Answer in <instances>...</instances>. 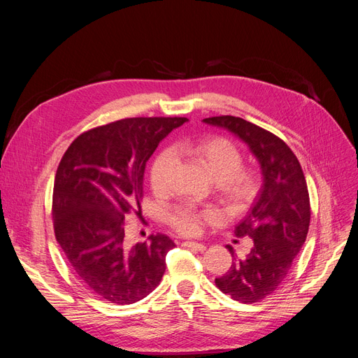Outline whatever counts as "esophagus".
I'll list each match as a JSON object with an SVG mask.
<instances>
[{
    "label": "esophagus",
    "instance_id": "esophagus-1",
    "mask_svg": "<svg viewBox=\"0 0 358 358\" xmlns=\"http://www.w3.org/2000/svg\"><path fill=\"white\" fill-rule=\"evenodd\" d=\"M184 247H189V248H192V250H194V251H197V252H203V251H206V245L204 243H200V242H193V241H185L184 243H182Z\"/></svg>",
    "mask_w": 358,
    "mask_h": 358
}]
</instances>
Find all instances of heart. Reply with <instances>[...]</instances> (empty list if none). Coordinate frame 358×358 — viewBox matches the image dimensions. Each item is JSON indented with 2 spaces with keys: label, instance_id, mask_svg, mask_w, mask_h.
<instances>
[{
  "label": "heart",
  "instance_id": "heart-1",
  "mask_svg": "<svg viewBox=\"0 0 358 358\" xmlns=\"http://www.w3.org/2000/svg\"><path fill=\"white\" fill-rule=\"evenodd\" d=\"M190 154L216 181L222 203L232 212L245 210L261 192V177L251 168H243L239 148L223 136H206L190 142H180L164 148L155 155L149 168V182L155 192H162L171 178L177 162L176 152ZM215 219L212 212L196 210L189 204H180L166 215V223L181 235L194 236L201 232L203 223Z\"/></svg>",
  "mask_w": 358,
  "mask_h": 358
}]
</instances>
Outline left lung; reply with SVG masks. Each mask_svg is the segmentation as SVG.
Returning a JSON list of instances; mask_svg holds the SVG:
<instances>
[{
  "label": "left lung",
  "mask_w": 358,
  "mask_h": 358,
  "mask_svg": "<svg viewBox=\"0 0 358 358\" xmlns=\"http://www.w3.org/2000/svg\"><path fill=\"white\" fill-rule=\"evenodd\" d=\"M203 122L228 129L248 143L264 176L255 204L235 228L238 238H252V250L241 259L228 245L232 266L215 280L234 300L255 303L283 283L306 241L310 223L306 178L293 150L271 131L235 116H215Z\"/></svg>",
  "instance_id": "8db88e82"
}]
</instances>
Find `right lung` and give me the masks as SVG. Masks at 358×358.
Returning <instances> with one entry per match:
<instances>
[{
    "mask_svg": "<svg viewBox=\"0 0 358 358\" xmlns=\"http://www.w3.org/2000/svg\"><path fill=\"white\" fill-rule=\"evenodd\" d=\"M185 117H130L75 139L56 169L55 236L81 283L110 303L130 305L152 292L176 247L166 235L129 248L124 220L141 213L146 161Z\"/></svg>",
    "mask_w": 358,
    "mask_h": 358,
    "instance_id": "right-lung-1",
    "label": "right lung"
}]
</instances>
